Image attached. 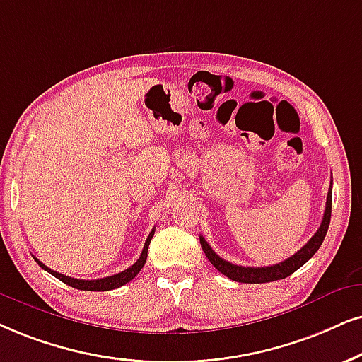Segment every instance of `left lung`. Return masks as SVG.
Listing matches in <instances>:
<instances>
[{
  "label": "left lung",
  "mask_w": 362,
  "mask_h": 362,
  "mask_svg": "<svg viewBox=\"0 0 362 362\" xmlns=\"http://www.w3.org/2000/svg\"><path fill=\"white\" fill-rule=\"evenodd\" d=\"M331 209H332V187L327 192V200H326V210H324V217L321 222V227L317 228V232L310 237V240L305 244L303 249L297 250L294 255H291L289 259L282 260V262L267 265V267H244V265H235L232 262L223 260L221 255H217L212 250V247L207 244V240L200 235V245H202L205 255L210 260V264L217 269L218 272L223 276L232 279L235 282H244V284H262V282H272L279 281V279L289 277L291 274H294L297 269L303 267L313 255L317 252L319 247L324 242V237L327 234L329 222H331Z\"/></svg>",
  "instance_id": "obj_1"
}]
</instances>
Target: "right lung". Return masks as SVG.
Listing matches in <instances>:
<instances>
[{"label": "right lung", "mask_w": 362, "mask_h": 362, "mask_svg": "<svg viewBox=\"0 0 362 362\" xmlns=\"http://www.w3.org/2000/svg\"><path fill=\"white\" fill-rule=\"evenodd\" d=\"M155 234V228L152 232H150L147 240H145V245H144V250H141L139 260L134 265H130V267L125 269V271L115 274V276H108V277H103V279H95V281H83V279H73V277H68V276H63V274H59L57 271H52V269L47 267L43 262H40L38 259L35 257L36 262L41 269H45V271L52 274L57 279H59L62 282H65L66 286L70 287H75V289L78 291H97V292H103V291H112V289H117V287H122L125 286L127 282H130L132 279H134L136 274L141 271V267H144L145 262H147V252H148V245H150V240H152V237Z\"/></svg>", "instance_id": "obj_1"}]
</instances>
